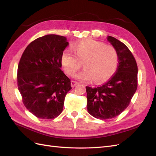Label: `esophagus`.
I'll return each instance as SVG.
<instances>
[{
  "mask_svg": "<svg viewBox=\"0 0 156 156\" xmlns=\"http://www.w3.org/2000/svg\"><path fill=\"white\" fill-rule=\"evenodd\" d=\"M79 84V82L77 81H71V86H72V87H74L76 85H77V84Z\"/></svg>",
  "mask_w": 156,
  "mask_h": 156,
  "instance_id": "34e87169",
  "label": "esophagus"
}]
</instances>
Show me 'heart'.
<instances>
[{"label": "heart", "mask_w": 156, "mask_h": 156, "mask_svg": "<svg viewBox=\"0 0 156 156\" xmlns=\"http://www.w3.org/2000/svg\"><path fill=\"white\" fill-rule=\"evenodd\" d=\"M72 49L73 53L68 49L64 51L61 58L64 71L68 75H74L81 67L82 63L84 69L77 75V79L82 81L93 79L95 83H101L115 72L119 57L112 46L88 39L75 43Z\"/></svg>", "instance_id": "1"}]
</instances>
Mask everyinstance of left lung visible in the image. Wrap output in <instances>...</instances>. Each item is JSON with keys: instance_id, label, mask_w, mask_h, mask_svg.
I'll use <instances>...</instances> for the list:
<instances>
[{"instance_id": "left-lung-1", "label": "left lung", "mask_w": 156, "mask_h": 156, "mask_svg": "<svg viewBox=\"0 0 156 156\" xmlns=\"http://www.w3.org/2000/svg\"><path fill=\"white\" fill-rule=\"evenodd\" d=\"M107 40L118 53L116 72L101 86L86 87L88 112L100 120L113 119L121 114L129 106L138 84V68L133 54L115 37L108 36Z\"/></svg>"}]
</instances>
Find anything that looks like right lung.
<instances>
[{"label": "right lung", "instance_id": "add662e5", "mask_svg": "<svg viewBox=\"0 0 156 156\" xmlns=\"http://www.w3.org/2000/svg\"><path fill=\"white\" fill-rule=\"evenodd\" d=\"M69 45L64 36L49 34L32 41L20 58L17 87L25 107L41 119H53L63 110L71 80L62 70L61 58Z\"/></svg>", "mask_w": 156, "mask_h": 156}]
</instances>
